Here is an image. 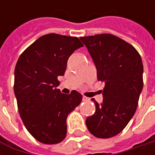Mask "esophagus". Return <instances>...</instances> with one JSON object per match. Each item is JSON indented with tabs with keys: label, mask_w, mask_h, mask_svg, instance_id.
Here are the masks:
<instances>
[{
	"label": "esophagus",
	"mask_w": 155,
	"mask_h": 155,
	"mask_svg": "<svg viewBox=\"0 0 155 155\" xmlns=\"http://www.w3.org/2000/svg\"><path fill=\"white\" fill-rule=\"evenodd\" d=\"M83 101H84V102H89V101H90V98H88L87 97H84H84H83Z\"/></svg>",
	"instance_id": "esophagus-1"
}]
</instances>
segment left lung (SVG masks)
<instances>
[{
	"label": "left lung",
	"mask_w": 155,
	"mask_h": 155,
	"mask_svg": "<svg viewBox=\"0 0 155 155\" xmlns=\"http://www.w3.org/2000/svg\"><path fill=\"white\" fill-rule=\"evenodd\" d=\"M105 83L101 104L95 99L96 112L87 117L90 133L110 138L122 132L137 109L143 88V64L139 52L123 39L110 33L81 37Z\"/></svg>",
	"instance_id": "8db88e82"
}]
</instances>
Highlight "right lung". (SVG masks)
<instances>
[{
	"mask_svg": "<svg viewBox=\"0 0 155 155\" xmlns=\"http://www.w3.org/2000/svg\"><path fill=\"white\" fill-rule=\"evenodd\" d=\"M84 46L77 37L49 33L23 51L15 69L14 91L18 110L27 131L39 142L57 144L66 136L68 115L80 104L82 95L57 89L67 60Z\"/></svg>",
	"mask_w": 155,
	"mask_h": 155,
	"instance_id": "obj_1",
	"label": "right lung"
}]
</instances>
